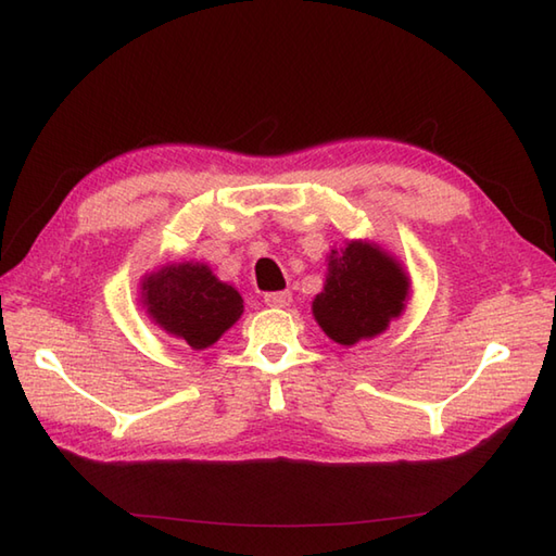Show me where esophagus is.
<instances>
[{"mask_svg": "<svg viewBox=\"0 0 556 556\" xmlns=\"http://www.w3.org/2000/svg\"><path fill=\"white\" fill-rule=\"evenodd\" d=\"M265 303L269 305V308H287V305L291 303V291L265 293Z\"/></svg>", "mask_w": 556, "mask_h": 556, "instance_id": "34e87169", "label": "esophagus"}]
</instances>
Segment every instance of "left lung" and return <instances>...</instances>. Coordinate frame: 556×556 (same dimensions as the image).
Segmentation results:
<instances>
[{
    "label": "left lung",
    "instance_id": "1",
    "mask_svg": "<svg viewBox=\"0 0 556 556\" xmlns=\"http://www.w3.org/2000/svg\"><path fill=\"white\" fill-rule=\"evenodd\" d=\"M408 296V277L394 257L377 245L351 241L341 255H329L325 291L313 301L323 332L341 346H353L387 329Z\"/></svg>",
    "mask_w": 556,
    "mask_h": 556
}]
</instances>
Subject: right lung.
<instances>
[{"mask_svg": "<svg viewBox=\"0 0 556 556\" xmlns=\"http://www.w3.org/2000/svg\"><path fill=\"white\" fill-rule=\"evenodd\" d=\"M148 313L191 349H207L239 320L243 299L212 275L207 265H169L143 281Z\"/></svg>", "mask_w": 556, "mask_h": 556, "instance_id": "add662e5", "label": "right lung"}]
</instances>
